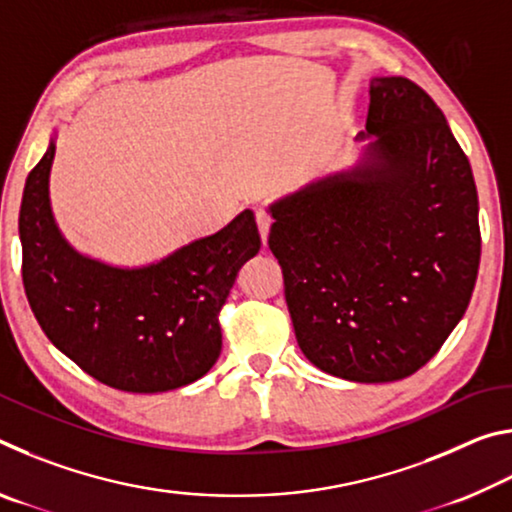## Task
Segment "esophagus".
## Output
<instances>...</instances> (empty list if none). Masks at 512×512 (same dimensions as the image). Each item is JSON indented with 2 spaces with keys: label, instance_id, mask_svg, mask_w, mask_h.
Returning a JSON list of instances; mask_svg holds the SVG:
<instances>
[{
  "label": "esophagus",
  "instance_id": "34e87169",
  "mask_svg": "<svg viewBox=\"0 0 512 512\" xmlns=\"http://www.w3.org/2000/svg\"><path fill=\"white\" fill-rule=\"evenodd\" d=\"M271 223L273 216L266 210H257V228H259V237H262V244L268 241V232H271Z\"/></svg>",
  "mask_w": 512,
  "mask_h": 512
}]
</instances>
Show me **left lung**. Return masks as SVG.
<instances>
[{
	"mask_svg": "<svg viewBox=\"0 0 512 512\" xmlns=\"http://www.w3.org/2000/svg\"><path fill=\"white\" fill-rule=\"evenodd\" d=\"M352 167L268 205V248L305 357L381 384L413 375L470 305L481 259L472 167L433 99L402 76L370 81Z\"/></svg>",
	"mask_w": 512,
	"mask_h": 512,
	"instance_id": "8db88e82",
	"label": "left lung"
}]
</instances>
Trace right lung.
Segmentation results:
<instances>
[{
    "instance_id": "add662e5",
    "label": "right lung",
    "mask_w": 512,
    "mask_h": 512,
    "mask_svg": "<svg viewBox=\"0 0 512 512\" xmlns=\"http://www.w3.org/2000/svg\"><path fill=\"white\" fill-rule=\"evenodd\" d=\"M54 155L56 131L20 205L22 280L42 332L117 391L164 393L201 379L221 354L219 311L262 246L253 210L155 262L110 264L60 232L49 198Z\"/></svg>"
}]
</instances>
